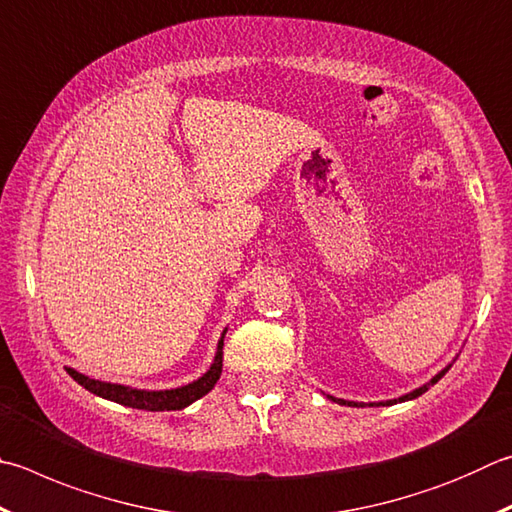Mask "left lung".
Returning <instances> with one entry per match:
<instances>
[{"label":"left lung","instance_id":"obj_1","mask_svg":"<svg viewBox=\"0 0 512 512\" xmlns=\"http://www.w3.org/2000/svg\"><path fill=\"white\" fill-rule=\"evenodd\" d=\"M452 367V362L448 367H443L439 374H436L434 378H430L427 380L425 385H421V387H416V389H412V392H407V394H403V396H398V398H389V401H378V403H369V407H374V405H383V407H389V405H396V403H405V401H412V398H418L421 394H425L427 389H430L432 385H436L439 383V380L445 376V371H448ZM327 398L329 401H333V403H340V405H349V407H365V403H358V401H345V398H336V396H329L327 394Z\"/></svg>","mask_w":512,"mask_h":512}]
</instances>
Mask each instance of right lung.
<instances>
[{
	"label": "right lung",
	"mask_w": 512,
	"mask_h": 512,
	"mask_svg": "<svg viewBox=\"0 0 512 512\" xmlns=\"http://www.w3.org/2000/svg\"><path fill=\"white\" fill-rule=\"evenodd\" d=\"M226 331L221 333V338L217 342V351H215V360L208 367V371L197 380H192L188 385L181 387H172V389H138V387H129V385H120V383H107V380H96L89 378L85 374H80L78 369L73 367H64L67 374L76 380L78 385H82L87 392L96 394L100 398H107V401H114L118 405L125 407H134V410H145V412H174V410H183V407L192 405L194 401H199L201 396H206L212 387L217 385V380L221 376V367H224V338Z\"/></svg>",
	"instance_id": "add662e5"
}]
</instances>
